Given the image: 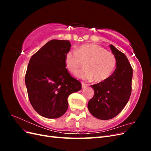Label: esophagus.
<instances>
[{
  "label": "esophagus",
  "instance_id": "1",
  "mask_svg": "<svg viewBox=\"0 0 151 151\" xmlns=\"http://www.w3.org/2000/svg\"><path fill=\"white\" fill-rule=\"evenodd\" d=\"M82 88H86V86H88V84H87L86 83H83V82H82Z\"/></svg>",
  "mask_w": 151,
  "mask_h": 151
}]
</instances>
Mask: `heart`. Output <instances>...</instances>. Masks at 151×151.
Here are the masks:
<instances>
[{
	"mask_svg": "<svg viewBox=\"0 0 151 151\" xmlns=\"http://www.w3.org/2000/svg\"><path fill=\"white\" fill-rule=\"evenodd\" d=\"M82 60L85 61V68L79 71L77 76L86 80L94 78L96 82L106 79L116 64L115 55L93 43L82 45L76 50L68 51L65 55V67L74 74L78 71Z\"/></svg>",
	"mask_w": 151,
	"mask_h": 151,
	"instance_id": "b5f03b06",
	"label": "heart"
}]
</instances>
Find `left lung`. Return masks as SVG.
<instances>
[{
  "mask_svg": "<svg viewBox=\"0 0 151 151\" xmlns=\"http://www.w3.org/2000/svg\"><path fill=\"white\" fill-rule=\"evenodd\" d=\"M116 58V67L106 79L91 85L94 96L88 107L91 115L100 120H106L118 115L126 106L132 92L133 70L124 53L112 45H109Z\"/></svg>",
  "mask_w": 151,
  "mask_h": 151,
  "instance_id": "left-lung-1",
  "label": "left lung"
}]
</instances>
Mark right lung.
Instances as JSON below:
<instances>
[{
    "instance_id": "add662e5",
    "label": "right lung",
    "mask_w": 151,
    "mask_h": 151,
    "mask_svg": "<svg viewBox=\"0 0 151 151\" xmlns=\"http://www.w3.org/2000/svg\"><path fill=\"white\" fill-rule=\"evenodd\" d=\"M70 47L68 40H50L29 60L25 76L28 98L43 117L62 116L67 110L68 96L82 88L65 67V55Z\"/></svg>"
}]
</instances>
